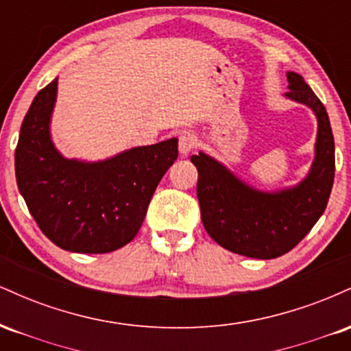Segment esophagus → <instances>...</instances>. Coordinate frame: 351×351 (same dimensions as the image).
Wrapping results in <instances>:
<instances>
[{"label": "esophagus", "instance_id": "34e87169", "mask_svg": "<svg viewBox=\"0 0 351 351\" xmlns=\"http://www.w3.org/2000/svg\"><path fill=\"white\" fill-rule=\"evenodd\" d=\"M195 147H196V138H195V135L189 134V132H184V134L180 135L178 148H180L181 156H188L189 153L195 150Z\"/></svg>", "mask_w": 351, "mask_h": 351}]
</instances>
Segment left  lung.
<instances>
[{"instance_id":"left-lung-1","label":"left lung","mask_w":351,"mask_h":351,"mask_svg":"<svg viewBox=\"0 0 351 351\" xmlns=\"http://www.w3.org/2000/svg\"><path fill=\"white\" fill-rule=\"evenodd\" d=\"M287 82L285 97L317 117L315 156L304 180L264 191L206 153L191 156L204 229L224 249L252 259H276L295 247L324 215L335 176V142L324 104L302 75L287 72Z\"/></svg>"}]
</instances>
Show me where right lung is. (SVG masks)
<instances>
[{"mask_svg":"<svg viewBox=\"0 0 351 351\" xmlns=\"http://www.w3.org/2000/svg\"><path fill=\"white\" fill-rule=\"evenodd\" d=\"M58 79L38 92L14 153L16 181L46 237L64 251L106 254L130 243L178 156V138L99 160L66 158L51 136Z\"/></svg>","mask_w":351,"mask_h":351,"instance_id":"obj_1","label":"right lung"}]
</instances>
